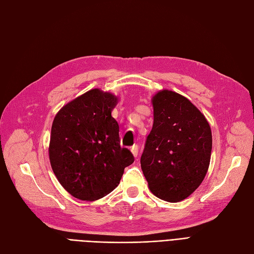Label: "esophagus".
<instances>
[{"instance_id":"obj_1","label":"esophagus","mask_w":254,"mask_h":254,"mask_svg":"<svg viewBox=\"0 0 254 254\" xmlns=\"http://www.w3.org/2000/svg\"><path fill=\"white\" fill-rule=\"evenodd\" d=\"M131 152H132V155L136 158L137 155H139V146L133 145L132 147H131Z\"/></svg>"}]
</instances>
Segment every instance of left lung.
Instances as JSON below:
<instances>
[{"instance_id":"8db88e82","label":"left lung","mask_w":254,"mask_h":254,"mask_svg":"<svg viewBox=\"0 0 254 254\" xmlns=\"http://www.w3.org/2000/svg\"><path fill=\"white\" fill-rule=\"evenodd\" d=\"M153 125L141 167L151 193L168 202L188 198L200 186L210 165L212 132L204 115L174 91L152 97Z\"/></svg>"}]
</instances>
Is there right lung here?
I'll return each mask as SVG.
<instances>
[{
  "label": "right lung",
  "instance_id": "obj_1",
  "mask_svg": "<svg viewBox=\"0 0 254 254\" xmlns=\"http://www.w3.org/2000/svg\"><path fill=\"white\" fill-rule=\"evenodd\" d=\"M118 97L92 89L64 106L54 119L49 155L61 186L75 198L93 201L119 186L131 151L121 147L111 111Z\"/></svg>",
  "mask_w": 254,
  "mask_h": 254
}]
</instances>
